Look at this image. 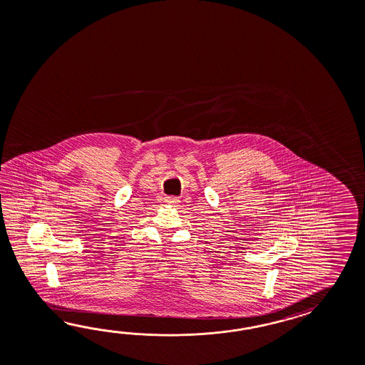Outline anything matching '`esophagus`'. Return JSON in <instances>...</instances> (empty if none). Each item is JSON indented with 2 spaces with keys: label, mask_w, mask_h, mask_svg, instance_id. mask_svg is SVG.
I'll use <instances>...</instances> for the list:
<instances>
[{
  "label": "esophagus",
  "mask_w": 365,
  "mask_h": 365,
  "mask_svg": "<svg viewBox=\"0 0 365 365\" xmlns=\"http://www.w3.org/2000/svg\"><path fill=\"white\" fill-rule=\"evenodd\" d=\"M165 202H166L168 205H179L180 200H179L178 197H175V196H169V197L165 199Z\"/></svg>",
  "instance_id": "1"
}]
</instances>
